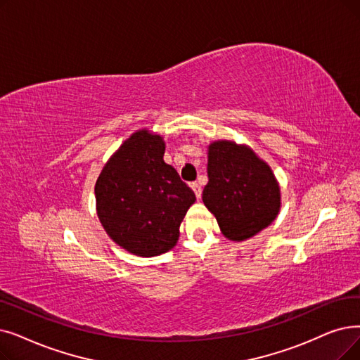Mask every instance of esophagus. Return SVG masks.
Masks as SVG:
<instances>
[{
	"label": "esophagus",
	"mask_w": 360,
	"mask_h": 360,
	"mask_svg": "<svg viewBox=\"0 0 360 360\" xmlns=\"http://www.w3.org/2000/svg\"><path fill=\"white\" fill-rule=\"evenodd\" d=\"M191 188L194 190L197 198H200V197H201V185H200L198 182H193V184H191Z\"/></svg>",
	"instance_id": "esophagus-1"
}]
</instances>
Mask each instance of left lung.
I'll use <instances>...</instances> for the list:
<instances>
[{
    "instance_id": "obj_1",
    "label": "left lung",
    "mask_w": 360,
    "mask_h": 360,
    "mask_svg": "<svg viewBox=\"0 0 360 360\" xmlns=\"http://www.w3.org/2000/svg\"><path fill=\"white\" fill-rule=\"evenodd\" d=\"M207 176L202 202L228 240L252 238L275 221L281 209L279 184L250 147L225 139L212 143Z\"/></svg>"
}]
</instances>
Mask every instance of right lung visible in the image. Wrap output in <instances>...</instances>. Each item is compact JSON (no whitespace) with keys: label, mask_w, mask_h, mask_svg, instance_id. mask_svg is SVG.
<instances>
[{"label":"right lung","mask_w":360,"mask_h":360,"mask_svg":"<svg viewBox=\"0 0 360 360\" xmlns=\"http://www.w3.org/2000/svg\"><path fill=\"white\" fill-rule=\"evenodd\" d=\"M163 155L160 135L136 131L108 159L96 184L103 228L135 256L153 257L174 248L182 219L195 201Z\"/></svg>","instance_id":"right-lung-1"}]
</instances>
